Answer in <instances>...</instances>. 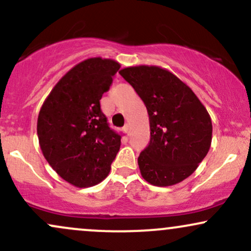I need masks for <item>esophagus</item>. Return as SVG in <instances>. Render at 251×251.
I'll return each instance as SVG.
<instances>
[{
	"instance_id": "1",
	"label": "esophagus",
	"mask_w": 251,
	"mask_h": 251,
	"mask_svg": "<svg viewBox=\"0 0 251 251\" xmlns=\"http://www.w3.org/2000/svg\"><path fill=\"white\" fill-rule=\"evenodd\" d=\"M124 131H125L126 134H129V125H128V124H126V125L124 126Z\"/></svg>"
}]
</instances>
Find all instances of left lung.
Masks as SVG:
<instances>
[{"label": "left lung", "instance_id": "8db88e82", "mask_svg": "<svg viewBox=\"0 0 251 251\" xmlns=\"http://www.w3.org/2000/svg\"><path fill=\"white\" fill-rule=\"evenodd\" d=\"M119 73L142 98L149 113L151 138L138 157L143 178L154 186L180 183L208 154L210 114L194 91L165 68L140 65Z\"/></svg>", "mask_w": 251, "mask_h": 251}]
</instances>
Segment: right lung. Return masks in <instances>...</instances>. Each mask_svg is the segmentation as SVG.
<instances>
[{
	"label": "right lung",
	"mask_w": 251,
	"mask_h": 251,
	"mask_svg": "<svg viewBox=\"0 0 251 251\" xmlns=\"http://www.w3.org/2000/svg\"><path fill=\"white\" fill-rule=\"evenodd\" d=\"M120 63L89 57L63 75L43 101L37 137L43 157L63 180L89 188L107 177L120 149V137L108 127L100 99Z\"/></svg>",
	"instance_id": "obj_1"
}]
</instances>
